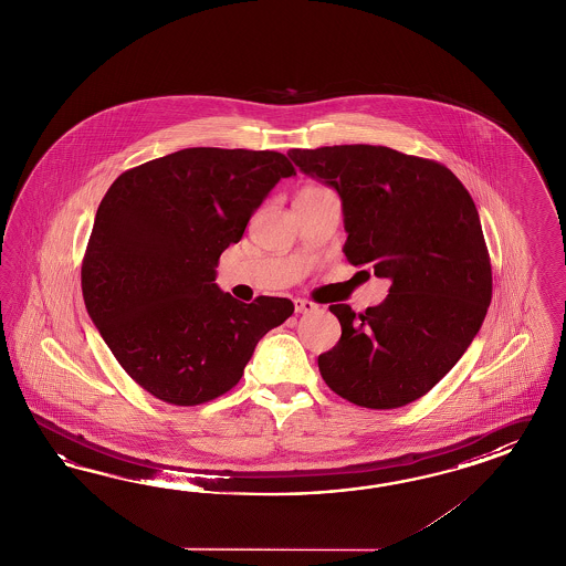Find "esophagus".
<instances>
[{
    "label": "esophagus",
    "instance_id": "obj_1",
    "mask_svg": "<svg viewBox=\"0 0 566 566\" xmlns=\"http://www.w3.org/2000/svg\"><path fill=\"white\" fill-rule=\"evenodd\" d=\"M294 311H296L298 315H306V313L317 311V304L311 303V301H304V298H296V301H294Z\"/></svg>",
    "mask_w": 566,
    "mask_h": 566
}]
</instances>
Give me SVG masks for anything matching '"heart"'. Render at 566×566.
<instances>
[{"mask_svg":"<svg viewBox=\"0 0 566 566\" xmlns=\"http://www.w3.org/2000/svg\"><path fill=\"white\" fill-rule=\"evenodd\" d=\"M313 190H321V188H304L303 192H313Z\"/></svg>","mask_w":566,"mask_h":566,"instance_id":"b5f03b06","label":"heart"}]
</instances>
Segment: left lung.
I'll return each instance as SVG.
<instances>
[{
  "mask_svg": "<svg viewBox=\"0 0 566 566\" xmlns=\"http://www.w3.org/2000/svg\"><path fill=\"white\" fill-rule=\"evenodd\" d=\"M289 155L339 193L347 262L390 282L366 313L329 306L342 337L318 356V373L359 407H405L454 368L483 325L493 276L479 210L462 181L431 159L380 145Z\"/></svg>",
  "mask_w": 566,
  "mask_h": 566,
  "instance_id": "8db88e82",
  "label": "left lung"
}]
</instances>
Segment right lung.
I'll return each instance as SVG.
<instances>
[{"label":"right lung","mask_w":566,"mask_h":566,"mask_svg":"<svg viewBox=\"0 0 566 566\" xmlns=\"http://www.w3.org/2000/svg\"><path fill=\"white\" fill-rule=\"evenodd\" d=\"M276 151L192 147L120 174L97 207L82 263L83 301L140 388L193 407L231 390L289 298L239 303L217 286L222 251L282 178Z\"/></svg>","instance_id":"obj_1"}]
</instances>
